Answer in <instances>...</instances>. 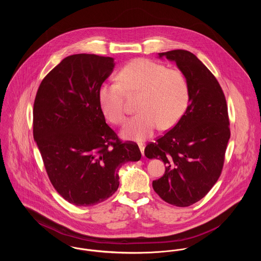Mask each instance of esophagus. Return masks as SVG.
I'll return each mask as SVG.
<instances>
[{"label": "esophagus", "mask_w": 261, "mask_h": 261, "mask_svg": "<svg viewBox=\"0 0 261 261\" xmlns=\"http://www.w3.org/2000/svg\"><path fill=\"white\" fill-rule=\"evenodd\" d=\"M139 148H140V150H141L142 154L145 155V146H144L143 144H139Z\"/></svg>", "instance_id": "obj_1"}]
</instances>
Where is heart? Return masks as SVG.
Returning <instances> with one entry per match:
<instances>
[{"label": "heart", "instance_id": "heart-1", "mask_svg": "<svg viewBox=\"0 0 261 261\" xmlns=\"http://www.w3.org/2000/svg\"><path fill=\"white\" fill-rule=\"evenodd\" d=\"M118 83H105L98 91L101 111L112 123L124 121V91L140 92L137 113L121 130L122 138L143 142L154 129L173 126L188 106L189 88L184 74L163 64L139 58L123 66Z\"/></svg>", "mask_w": 261, "mask_h": 261}]
</instances>
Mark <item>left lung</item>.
Masks as SVG:
<instances>
[{
	"mask_svg": "<svg viewBox=\"0 0 261 261\" xmlns=\"http://www.w3.org/2000/svg\"><path fill=\"white\" fill-rule=\"evenodd\" d=\"M177 64L189 88V106L177 124L145 149L166 165L154 192L167 203L188 207L207 195L220 177L230 139L226 99L215 76L191 52L159 53Z\"/></svg>",
	"mask_w": 261,
	"mask_h": 261,
	"instance_id": "8db88e82",
	"label": "left lung"
}]
</instances>
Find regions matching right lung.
I'll use <instances>...</instances> for the list:
<instances>
[{"instance_id":"obj_1","label":"right lung","mask_w":261,"mask_h":261,"mask_svg":"<svg viewBox=\"0 0 261 261\" xmlns=\"http://www.w3.org/2000/svg\"><path fill=\"white\" fill-rule=\"evenodd\" d=\"M114 65L112 57L70 55L38 88L34 140L52 185L75 206L106 201L118 188L121 166L142 156L137 144L118 140L99 105V88Z\"/></svg>"}]
</instances>
